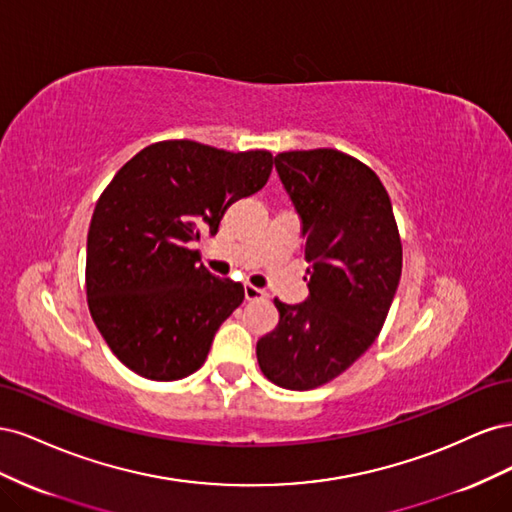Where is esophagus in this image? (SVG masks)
Listing matches in <instances>:
<instances>
[{
  "label": "esophagus",
  "mask_w": 512,
  "mask_h": 512,
  "mask_svg": "<svg viewBox=\"0 0 512 512\" xmlns=\"http://www.w3.org/2000/svg\"><path fill=\"white\" fill-rule=\"evenodd\" d=\"M243 292H245V299H247V301H258V299H265V297H267L265 290H260V288L252 286V284H245Z\"/></svg>",
  "instance_id": "1"
}]
</instances>
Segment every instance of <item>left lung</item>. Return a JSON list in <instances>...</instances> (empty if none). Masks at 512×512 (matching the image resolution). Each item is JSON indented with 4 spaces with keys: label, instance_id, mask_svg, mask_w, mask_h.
Segmentation results:
<instances>
[{
    "label": "left lung",
    "instance_id": "8db88e82",
    "mask_svg": "<svg viewBox=\"0 0 512 512\" xmlns=\"http://www.w3.org/2000/svg\"><path fill=\"white\" fill-rule=\"evenodd\" d=\"M275 170L301 220L309 294L258 339L273 384L307 391L337 378L376 342L401 277V241L378 175L337 149L286 151Z\"/></svg>",
    "mask_w": 512,
    "mask_h": 512
}]
</instances>
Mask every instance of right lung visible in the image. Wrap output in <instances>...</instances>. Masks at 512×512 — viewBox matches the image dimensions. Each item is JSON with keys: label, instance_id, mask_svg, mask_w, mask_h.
<instances>
[{"label": "right lung", "instance_id": "right-lung-1", "mask_svg": "<svg viewBox=\"0 0 512 512\" xmlns=\"http://www.w3.org/2000/svg\"><path fill=\"white\" fill-rule=\"evenodd\" d=\"M271 168L269 151L162 141L138 151L102 192L87 235V303L134 374L170 382L205 363L245 294L200 265L194 243L215 235L226 209L256 194Z\"/></svg>", "mask_w": 512, "mask_h": 512}]
</instances>
